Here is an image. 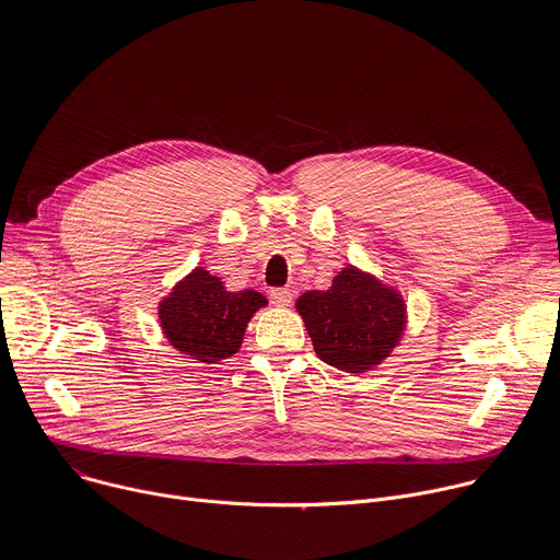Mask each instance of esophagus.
I'll return each mask as SVG.
<instances>
[{
    "label": "esophagus",
    "instance_id": "34e87169",
    "mask_svg": "<svg viewBox=\"0 0 560 560\" xmlns=\"http://www.w3.org/2000/svg\"><path fill=\"white\" fill-rule=\"evenodd\" d=\"M270 299H272V303L275 306H290L292 303V292L288 290V288H275V290H270Z\"/></svg>",
    "mask_w": 560,
    "mask_h": 560
}]
</instances>
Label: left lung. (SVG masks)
<instances>
[{"instance_id":"1","label":"left lung","mask_w":560,"mask_h":560,"mask_svg":"<svg viewBox=\"0 0 560 560\" xmlns=\"http://www.w3.org/2000/svg\"><path fill=\"white\" fill-rule=\"evenodd\" d=\"M322 362L346 373L380 366L406 328L401 294L375 275L346 266L328 290H308L296 299Z\"/></svg>"}]
</instances>
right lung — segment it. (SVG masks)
Segmentation results:
<instances>
[{
  "instance_id": "1",
  "label": "right lung",
  "mask_w": 560,
  "mask_h": 560,
  "mask_svg": "<svg viewBox=\"0 0 560 560\" xmlns=\"http://www.w3.org/2000/svg\"><path fill=\"white\" fill-rule=\"evenodd\" d=\"M266 306L261 292H230L221 277L194 268L159 303V319L167 341L185 358L219 364L238 352L249 319Z\"/></svg>"
}]
</instances>
